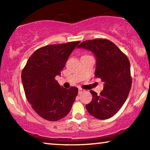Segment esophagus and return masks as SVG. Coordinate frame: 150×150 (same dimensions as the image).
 <instances>
[{
	"instance_id": "34e87169",
	"label": "esophagus",
	"mask_w": 150,
	"mask_h": 150,
	"mask_svg": "<svg viewBox=\"0 0 150 150\" xmlns=\"http://www.w3.org/2000/svg\"><path fill=\"white\" fill-rule=\"evenodd\" d=\"M83 92H84V90L81 89V88H79V89H78V93H79V94H82Z\"/></svg>"
}]
</instances>
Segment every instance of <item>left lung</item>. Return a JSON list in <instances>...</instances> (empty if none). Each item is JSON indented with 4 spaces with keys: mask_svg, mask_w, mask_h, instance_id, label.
I'll list each match as a JSON object with an SVG mask.
<instances>
[{
    "mask_svg": "<svg viewBox=\"0 0 150 150\" xmlns=\"http://www.w3.org/2000/svg\"><path fill=\"white\" fill-rule=\"evenodd\" d=\"M77 48L93 53L96 66L94 75L104 81L100 94L90 90L92 101L86 105L88 113L99 120L113 116L124 105L132 84L129 60L113 42L97 39L82 42Z\"/></svg>",
    "mask_w": 150,
    "mask_h": 150,
    "instance_id": "obj_1",
    "label": "left lung"
}]
</instances>
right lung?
<instances>
[{
    "label": "right lung",
    "mask_w": 150,
    "mask_h": 150,
    "mask_svg": "<svg viewBox=\"0 0 150 150\" xmlns=\"http://www.w3.org/2000/svg\"><path fill=\"white\" fill-rule=\"evenodd\" d=\"M79 41L41 47L28 58L22 73L26 98L38 115L57 121L70 112L78 94L76 87L66 89L55 79L60 75L69 56Z\"/></svg>",
    "instance_id": "1"
}]
</instances>
